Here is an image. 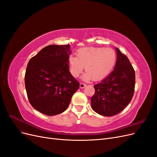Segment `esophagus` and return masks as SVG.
Listing matches in <instances>:
<instances>
[{
    "mask_svg": "<svg viewBox=\"0 0 157 157\" xmlns=\"http://www.w3.org/2000/svg\"><path fill=\"white\" fill-rule=\"evenodd\" d=\"M86 85L85 84H84V83H80V88H81V89L85 88V87H86Z\"/></svg>",
    "mask_w": 157,
    "mask_h": 157,
    "instance_id": "34e87169",
    "label": "esophagus"
}]
</instances>
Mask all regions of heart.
Wrapping results in <instances>:
<instances>
[{"label":"heart","mask_w":157,"mask_h":157,"mask_svg":"<svg viewBox=\"0 0 157 157\" xmlns=\"http://www.w3.org/2000/svg\"><path fill=\"white\" fill-rule=\"evenodd\" d=\"M77 57L70 56L68 58L69 71L73 77L77 78L82 72L84 67L86 71L82 79H92L98 81L105 78L115 65L117 56L112 48L101 47H84L78 49Z\"/></svg>","instance_id":"obj_1"}]
</instances>
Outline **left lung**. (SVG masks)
<instances>
[{"label": "left lung", "instance_id": "8db88e82", "mask_svg": "<svg viewBox=\"0 0 157 157\" xmlns=\"http://www.w3.org/2000/svg\"><path fill=\"white\" fill-rule=\"evenodd\" d=\"M115 68L108 77L94 85L95 94L91 98L93 110L105 117L122 111L133 97L135 88V71L129 59L118 49Z\"/></svg>", "mask_w": 157, "mask_h": 157}]
</instances>
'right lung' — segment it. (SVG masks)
<instances>
[{
	"label": "right lung",
	"mask_w": 157,
	"mask_h": 157,
	"mask_svg": "<svg viewBox=\"0 0 157 157\" xmlns=\"http://www.w3.org/2000/svg\"><path fill=\"white\" fill-rule=\"evenodd\" d=\"M70 45H49L27 64L25 84L28 99L36 110L53 116L67 109L80 84L69 71Z\"/></svg>",
	"instance_id": "1"
}]
</instances>
